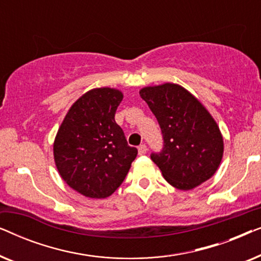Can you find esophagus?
<instances>
[{"label": "esophagus", "instance_id": "esophagus-1", "mask_svg": "<svg viewBox=\"0 0 261 261\" xmlns=\"http://www.w3.org/2000/svg\"><path fill=\"white\" fill-rule=\"evenodd\" d=\"M138 152H139V155L146 154V153H147V146L140 145V146H139V148H138Z\"/></svg>", "mask_w": 261, "mask_h": 261}]
</instances>
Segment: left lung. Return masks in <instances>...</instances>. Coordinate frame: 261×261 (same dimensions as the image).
<instances>
[{
	"label": "left lung",
	"mask_w": 261,
	"mask_h": 261,
	"mask_svg": "<svg viewBox=\"0 0 261 261\" xmlns=\"http://www.w3.org/2000/svg\"><path fill=\"white\" fill-rule=\"evenodd\" d=\"M141 98L158 120L163 151L151 159L169 184L191 190L210 179L223 156V137L204 106L190 91L174 83L145 87Z\"/></svg>",
	"instance_id": "obj_1"
}]
</instances>
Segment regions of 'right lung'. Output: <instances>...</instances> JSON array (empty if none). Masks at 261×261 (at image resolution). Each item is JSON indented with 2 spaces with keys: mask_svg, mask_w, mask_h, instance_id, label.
Segmentation results:
<instances>
[{
  "mask_svg": "<svg viewBox=\"0 0 261 261\" xmlns=\"http://www.w3.org/2000/svg\"><path fill=\"white\" fill-rule=\"evenodd\" d=\"M115 88H95L81 96L66 113L53 142V156L62 179L89 198H106L122 184L137 158L115 122L122 101Z\"/></svg>",
  "mask_w": 261,
  "mask_h": 261,
  "instance_id": "add662e5",
  "label": "right lung"
}]
</instances>
